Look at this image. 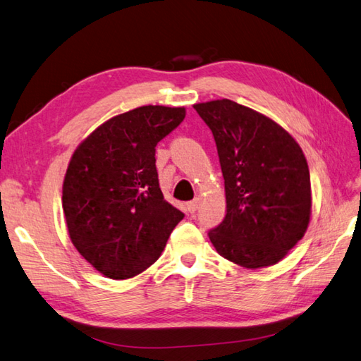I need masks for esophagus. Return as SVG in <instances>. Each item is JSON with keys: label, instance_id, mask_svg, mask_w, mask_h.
<instances>
[{"label": "esophagus", "instance_id": "1", "mask_svg": "<svg viewBox=\"0 0 361 361\" xmlns=\"http://www.w3.org/2000/svg\"><path fill=\"white\" fill-rule=\"evenodd\" d=\"M199 205H201V199H193V201H190L188 204H187V208H188V212L190 213H195L197 208H199Z\"/></svg>", "mask_w": 361, "mask_h": 361}]
</instances>
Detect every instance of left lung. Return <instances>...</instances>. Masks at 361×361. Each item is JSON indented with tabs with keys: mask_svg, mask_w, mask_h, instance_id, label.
Instances as JSON below:
<instances>
[{
	"mask_svg": "<svg viewBox=\"0 0 361 361\" xmlns=\"http://www.w3.org/2000/svg\"><path fill=\"white\" fill-rule=\"evenodd\" d=\"M218 148L227 214L208 236L245 269L274 266L298 244L312 214L306 156L275 120L228 99L196 103Z\"/></svg>",
	"mask_w": 361,
	"mask_h": 361,
	"instance_id": "obj_1",
	"label": "left lung"
}]
</instances>
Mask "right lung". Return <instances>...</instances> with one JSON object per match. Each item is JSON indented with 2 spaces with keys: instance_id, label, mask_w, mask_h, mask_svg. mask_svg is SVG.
<instances>
[{
  "instance_id": "obj_1",
  "label": "right lung",
  "mask_w": 361,
  "mask_h": 361,
  "mask_svg": "<svg viewBox=\"0 0 361 361\" xmlns=\"http://www.w3.org/2000/svg\"><path fill=\"white\" fill-rule=\"evenodd\" d=\"M183 118V106H139L103 122L71 156L61 196L68 233L106 278L148 269L183 218L165 201L154 157Z\"/></svg>"
}]
</instances>
